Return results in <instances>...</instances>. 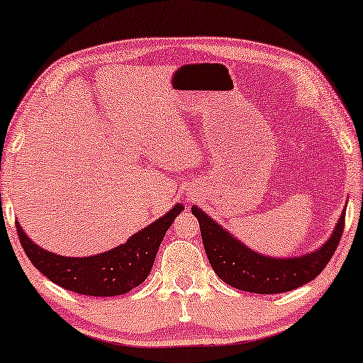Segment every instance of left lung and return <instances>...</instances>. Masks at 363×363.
<instances>
[{
  "label": "left lung",
  "instance_id": "left-lung-1",
  "mask_svg": "<svg viewBox=\"0 0 363 363\" xmlns=\"http://www.w3.org/2000/svg\"><path fill=\"white\" fill-rule=\"evenodd\" d=\"M345 208L330 238L320 248L294 258L261 255L240 242L198 206H193L191 213L199 222L209 263L222 281L245 292L282 294L313 281L330 263L344 232Z\"/></svg>",
  "mask_w": 363,
  "mask_h": 363
}]
</instances>
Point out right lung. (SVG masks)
<instances>
[{
    "instance_id": "obj_1",
    "label": "right lung",
    "mask_w": 363,
    "mask_h": 363,
    "mask_svg": "<svg viewBox=\"0 0 363 363\" xmlns=\"http://www.w3.org/2000/svg\"><path fill=\"white\" fill-rule=\"evenodd\" d=\"M183 209V204L178 203L160 219L131 235L125 243L108 252L84 258L55 255L33 243L22 230L19 222H16V228L27 258L50 281L76 294L113 297L130 292L146 281L165 232Z\"/></svg>"
}]
</instances>
